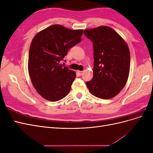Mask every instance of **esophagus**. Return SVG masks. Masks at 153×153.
<instances>
[{
    "label": "esophagus",
    "instance_id": "obj_1",
    "mask_svg": "<svg viewBox=\"0 0 153 153\" xmlns=\"http://www.w3.org/2000/svg\"><path fill=\"white\" fill-rule=\"evenodd\" d=\"M77 73H78V75H79L80 76H81V75H83V74H84V71H77Z\"/></svg>",
    "mask_w": 153,
    "mask_h": 153
}]
</instances>
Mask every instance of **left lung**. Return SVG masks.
Wrapping results in <instances>:
<instances>
[{
	"label": "left lung",
	"instance_id": "8db88e82",
	"mask_svg": "<svg viewBox=\"0 0 153 153\" xmlns=\"http://www.w3.org/2000/svg\"><path fill=\"white\" fill-rule=\"evenodd\" d=\"M93 43L92 79L86 82L91 93L108 100L117 95L126 85L130 68V53L125 41L108 26L84 30Z\"/></svg>",
	"mask_w": 153,
	"mask_h": 153
}]
</instances>
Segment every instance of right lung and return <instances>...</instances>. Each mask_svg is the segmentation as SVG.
I'll return each mask as SVG.
<instances>
[{
    "label": "right lung",
    "instance_id": "obj_1",
    "mask_svg": "<svg viewBox=\"0 0 153 153\" xmlns=\"http://www.w3.org/2000/svg\"><path fill=\"white\" fill-rule=\"evenodd\" d=\"M83 30L53 25L39 32L32 39L28 70L32 85L43 98L57 101L71 90L76 73L60 63L69 48L82 41Z\"/></svg>",
    "mask_w": 153,
    "mask_h": 153
}]
</instances>
